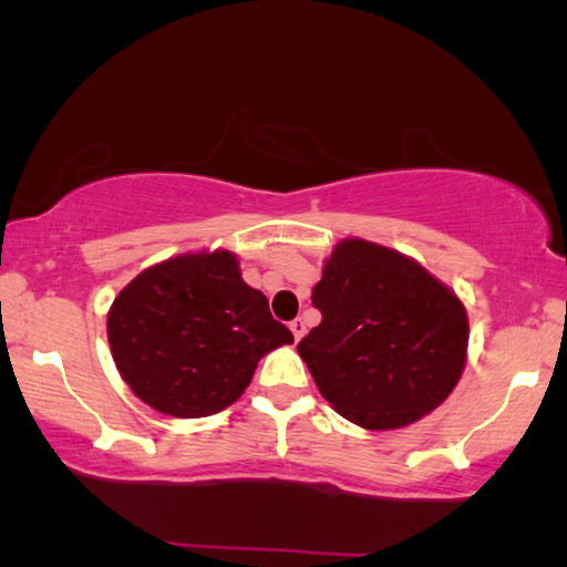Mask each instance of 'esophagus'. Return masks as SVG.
Listing matches in <instances>:
<instances>
[{
	"instance_id": "esophagus-1",
	"label": "esophagus",
	"mask_w": 567,
	"mask_h": 567,
	"mask_svg": "<svg viewBox=\"0 0 567 567\" xmlns=\"http://www.w3.org/2000/svg\"><path fill=\"white\" fill-rule=\"evenodd\" d=\"M289 328H291V332H293V340H301V338H305L307 324H305V320H301V317H297V320H291V322H289Z\"/></svg>"
}]
</instances>
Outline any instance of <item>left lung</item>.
Returning a JSON list of instances; mask_svg holds the SVG:
<instances>
[{
  "label": "left lung",
  "instance_id": "left-lung-1",
  "mask_svg": "<svg viewBox=\"0 0 567 567\" xmlns=\"http://www.w3.org/2000/svg\"><path fill=\"white\" fill-rule=\"evenodd\" d=\"M322 322L297 351L348 421L390 431L436 410L460 382L467 312L415 260L367 243L336 245L315 286Z\"/></svg>",
  "mask_w": 567,
  "mask_h": 567
}]
</instances>
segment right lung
<instances>
[{
	"label": "right lung",
	"instance_id": "obj_1",
	"mask_svg": "<svg viewBox=\"0 0 567 567\" xmlns=\"http://www.w3.org/2000/svg\"><path fill=\"white\" fill-rule=\"evenodd\" d=\"M107 340L138 400L206 417L247 390L268 351L293 343L229 250L177 255L138 274L107 312Z\"/></svg>",
	"mask_w": 567,
	"mask_h": 567
}]
</instances>
